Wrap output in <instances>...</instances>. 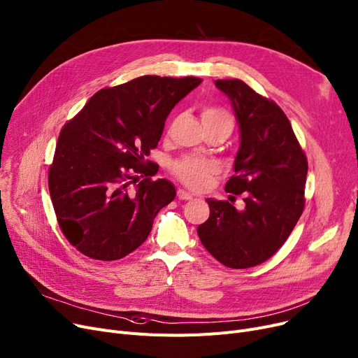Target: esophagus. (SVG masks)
I'll return each instance as SVG.
<instances>
[{
    "mask_svg": "<svg viewBox=\"0 0 358 358\" xmlns=\"http://www.w3.org/2000/svg\"><path fill=\"white\" fill-rule=\"evenodd\" d=\"M177 197H178L180 200H192V199H193V194L189 193V192L182 190V189H178V190H177Z\"/></svg>",
    "mask_w": 358,
    "mask_h": 358,
    "instance_id": "34e87169",
    "label": "esophagus"
}]
</instances>
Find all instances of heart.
<instances>
[{
    "label": "heart",
    "instance_id": "obj_1",
    "mask_svg": "<svg viewBox=\"0 0 358 358\" xmlns=\"http://www.w3.org/2000/svg\"><path fill=\"white\" fill-rule=\"evenodd\" d=\"M201 121L205 122H229L232 124L231 115L220 106H205L201 111ZM171 173L180 180L184 185L192 190H205L210 184L212 177L216 174L217 165L205 158L185 157L171 164Z\"/></svg>",
    "mask_w": 358,
    "mask_h": 358
}]
</instances>
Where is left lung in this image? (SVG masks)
Returning <instances> with one entry per match:
<instances>
[{
    "instance_id": "obj_1",
    "label": "left lung",
    "mask_w": 358,
    "mask_h": 358,
    "mask_svg": "<svg viewBox=\"0 0 358 358\" xmlns=\"http://www.w3.org/2000/svg\"><path fill=\"white\" fill-rule=\"evenodd\" d=\"M215 85L231 99L241 133L236 174L225 190L243 194L245 208L237 210L228 200L208 199L210 215L197 234L222 265L247 269L271 259L299 222L308 164L288 117L272 99L240 79Z\"/></svg>"
}]
</instances>
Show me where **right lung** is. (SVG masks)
I'll return each instance as SVG.
<instances>
[{
	"instance_id": "add662e5",
	"label": "right lung",
	"mask_w": 358,
	"mask_h": 358,
	"mask_svg": "<svg viewBox=\"0 0 358 358\" xmlns=\"http://www.w3.org/2000/svg\"><path fill=\"white\" fill-rule=\"evenodd\" d=\"M200 82L137 77L101 89L64 124L48 187L58 225L77 252L118 260L148 238L176 189L168 180H152L159 166L146 158L158 146L171 110Z\"/></svg>"
}]
</instances>
